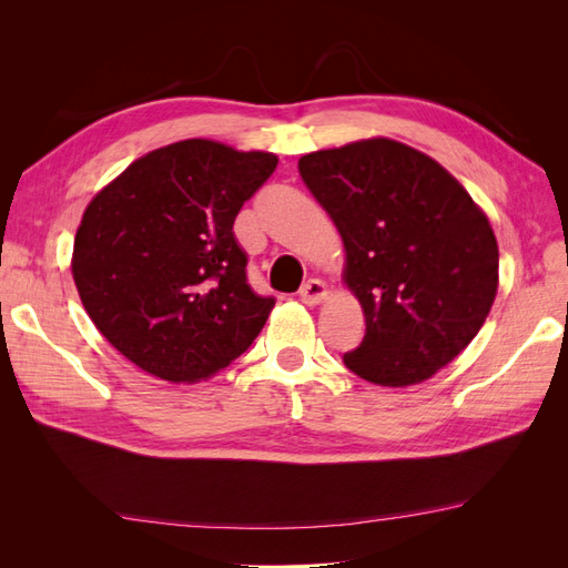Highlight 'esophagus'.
<instances>
[{"label":"esophagus","mask_w":568,"mask_h":568,"mask_svg":"<svg viewBox=\"0 0 568 568\" xmlns=\"http://www.w3.org/2000/svg\"><path fill=\"white\" fill-rule=\"evenodd\" d=\"M298 296H301V301H303L305 305H317L320 301L326 298V284H324L322 280H307V282L301 286Z\"/></svg>","instance_id":"obj_1"}]
</instances>
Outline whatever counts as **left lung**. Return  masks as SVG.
<instances>
[{"instance_id":"left-lung-1","label":"left lung","mask_w":568,"mask_h":568,"mask_svg":"<svg viewBox=\"0 0 568 568\" xmlns=\"http://www.w3.org/2000/svg\"><path fill=\"white\" fill-rule=\"evenodd\" d=\"M298 173L334 220L343 282L365 313L346 367L398 388L453 363L490 313L500 265L490 222L467 189L386 136L305 153Z\"/></svg>"}]
</instances>
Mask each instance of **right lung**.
Returning <instances> with one entry per match:
<instances>
[{"mask_svg":"<svg viewBox=\"0 0 568 568\" xmlns=\"http://www.w3.org/2000/svg\"><path fill=\"white\" fill-rule=\"evenodd\" d=\"M277 168L267 151L184 140L128 165L75 234L84 311L140 369L201 382L242 355L274 307L246 280L234 217Z\"/></svg>","mask_w":568,"mask_h":568,"instance_id":"1","label":"right lung"}]
</instances>
